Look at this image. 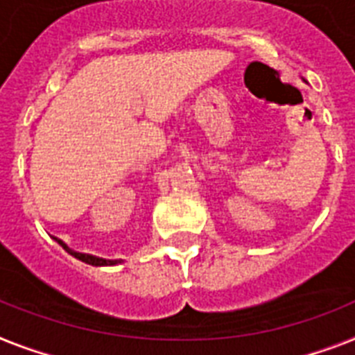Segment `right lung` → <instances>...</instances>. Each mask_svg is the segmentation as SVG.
I'll use <instances>...</instances> for the list:
<instances>
[{
	"label": "right lung",
	"instance_id": "obj_1",
	"mask_svg": "<svg viewBox=\"0 0 355 355\" xmlns=\"http://www.w3.org/2000/svg\"><path fill=\"white\" fill-rule=\"evenodd\" d=\"M58 243H60L61 247L65 248L67 252H69L70 256H74L76 259H79V261H83V263H89V265H94V266H101V265H116V263H119L118 259H103V257H96V256H90V254H79V252L70 250V248L67 247L65 243L61 241V239H58Z\"/></svg>",
	"mask_w": 355,
	"mask_h": 355
}]
</instances>
